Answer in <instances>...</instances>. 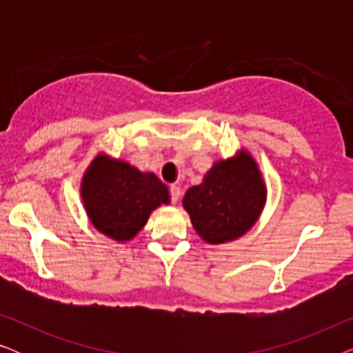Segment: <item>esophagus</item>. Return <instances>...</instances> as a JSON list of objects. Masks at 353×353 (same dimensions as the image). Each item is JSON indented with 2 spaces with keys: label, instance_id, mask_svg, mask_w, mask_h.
I'll use <instances>...</instances> for the list:
<instances>
[{
  "label": "esophagus",
  "instance_id": "1",
  "mask_svg": "<svg viewBox=\"0 0 353 353\" xmlns=\"http://www.w3.org/2000/svg\"><path fill=\"white\" fill-rule=\"evenodd\" d=\"M170 201H172V204H176L178 201H180V196H181V190H180V186L178 185H172L170 186Z\"/></svg>",
  "mask_w": 353,
  "mask_h": 353
}]
</instances>
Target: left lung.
Masks as SVG:
<instances>
[{
  "label": "left lung",
  "instance_id": "obj_1",
  "mask_svg": "<svg viewBox=\"0 0 353 353\" xmlns=\"http://www.w3.org/2000/svg\"><path fill=\"white\" fill-rule=\"evenodd\" d=\"M267 190L257 163L245 151L216 162L199 186L186 192L183 205L205 243L223 244L252 228Z\"/></svg>",
  "mask_w": 353,
  "mask_h": 353
}]
</instances>
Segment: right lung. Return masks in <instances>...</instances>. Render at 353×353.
I'll return each instance as SVG.
<instances>
[{
  "instance_id": "add662e5",
  "label": "right lung",
  "mask_w": 353,
  "mask_h": 353,
  "mask_svg": "<svg viewBox=\"0 0 353 353\" xmlns=\"http://www.w3.org/2000/svg\"><path fill=\"white\" fill-rule=\"evenodd\" d=\"M81 199L94 228L120 243L132 239L156 207L170 202L167 186L154 173L104 154L85 173Z\"/></svg>"
}]
</instances>
